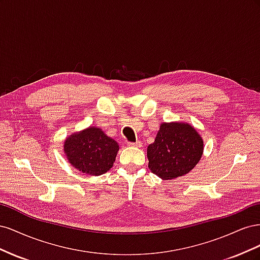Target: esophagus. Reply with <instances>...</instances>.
Here are the masks:
<instances>
[{
  "instance_id": "34e87169",
  "label": "esophagus",
  "mask_w": 260,
  "mask_h": 260,
  "mask_svg": "<svg viewBox=\"0 0 260 260\" xmlns=\"http://www.w3.org/2000/svg\"><path fill=\"white\" fill-rule=\"evenodd\" d=\"M128 145L133 146V147H141L142 146V143H141V141H137V142H129Z\"/></svg>"
}]
</instances>
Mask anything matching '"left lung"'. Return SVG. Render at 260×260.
<instances>
[{"label":"left lung","instance_id":"1","mask_svg":"<svg viewBox=\"0 0 260 260\" xmlns=\"http://www.w3.org/2000/svg\"><path fill=\"white\" fill-rule=\"evenodd\" d=\"M203 140L190 124L162 123L147 147L148 168L162 180L186 175L201 159Z\"/></svg>","mask_w":260,"mask_h":260}]
</instances>
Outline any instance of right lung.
Instances as JSON below:
<instances>
[{
  "label": "right lung",
  "mask_w": 260,
  "mask_h": 260,
  "mask_svg": "<svg viewBox=\"0 0 260 260\" xmlns=\"http://www.w3.org/2000/svg\"><path fill=\"white\" fill-rule=\"evenodd\" d=\"M119 146L99 128L91 127L66 139L64 151L73 167L85 175H103L113 167Z\"/></svg>",
  "instance_id": "add662e5"
}]
</instances>
